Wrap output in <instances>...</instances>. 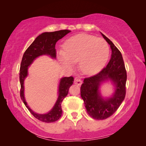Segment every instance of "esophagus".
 <instances>
[{
    "mask_svg": "<svg viewBox=\"0 0 146 146\" xmlns=\"http://www.w3.org/2000/svg\"><path fill=\"white\" fill-rule=\"evenodd\" d=\"M74 84L76 85L80 86L82 84V80H81V79L79 77H76L74 79Z\"/></svg>",
    "mask_w": 146,
    "mask_h": 146,
    "instance_id": "34e87169",
    "label": "esophagus"
}]
</instances>
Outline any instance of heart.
<instances>
[{
  "label": "heart",
  "mask_w": 146,
  "mask_h": 146,
  "mask_svg": "<svg viewBox=\"0 0 146 146\" xmlns=\"http://www.w3.org/2000/svg\"><path fill=\"white\" fill-rule=\"evenodd\" d=\"M110 53L109 46L102 38L87 34L76 35L68 38L63 45V51L58 55L60 63L72 69L73 63L79 62L84 73L92 75L105 66Z\"/></svg>",
  "instance_id": "heart-1"
}]
</instances>
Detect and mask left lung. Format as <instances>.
I'll use <instances>...</instances> for the list:
<instances>
[{
  "mask_svg": "<svg viewBox=\"0 0 146 146\" xmlns=\"http://www.w3.org/2000/svg\"><path fill=\"white\" fill-rule=\"evenodd\" d=\"M110 44L111 56L108 64L97 75L84 80L80 88V96L84 102L88 115L96 120L106 119L114 113L124 100L127 73L120 51L110 39L100 33ZM110 82L113 92L109 97H104L101 87Z\"/></svg>",
  "mask_w": 146,
  "mask_h": 146,
  "instance_id": "obj_1",
  "label": "left lung"
}]
</instances>
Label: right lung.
Masks as SVG:
<instances>
[{
    "instance_id": "1",
    "label": "right lung",
    "mask_w": 146,
    "mask_h": 146,
    "mask_svg": "<svg viewBox=\"0 0 146 146\" xmlns=\"http://www.w3.org/2000/svg\"><path fill=\"white\" fill-rule=\"evenodd\" d=\"M71 31L68 29L54 32H44L36 37L24 52L20 68L19 79L21 83V98L32 115L38 120L46 123L54 122L62 116V102L68 94L70 86L73 83V77H62L60 79L58 86V97L53 107L48 113L40 114L35 112L29 108L24 95V80L28 76V69L34 60L40 56L47 55L56 59L55 44Z\"/></svg>"
}]
</instances>
